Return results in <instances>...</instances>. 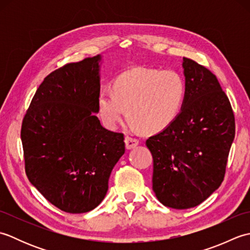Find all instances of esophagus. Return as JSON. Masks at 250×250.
I'll return each mask as SVG.
<instances>
[{"mask_svg": "<svg viewBox=\"0 0 250 250\" xmlns=\"http://www.w3.org/2000/svg\"><path fill=\"white\" fill-rule=\"evenodd\" d=\"M125 148L126 149H132V148H135L137 145H139V140L134 139L132 136H125Z\"/></svg>", "mask_w": 250, "mask_h": 250, "instance_id": "obj_1", "label": "esophagus"}]
</instances>
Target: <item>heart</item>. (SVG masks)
I'll return each mask as SVG.
<instances>
[{
	"mask_svg": "<svg viewBox=\"0 0 250 250\" xmlns=\"http://www.w3.org/2000/svg\"><path fill=\"white\" fill-rule=\"evenodd\" d=\"M114 91L102 90L98 98V111L109 129L125 115L144 133H157L171 125L182 111L186 83L173 70L132 67L116 78Z\"/></svg>",
	"mask_w": 250,
	"mask_h": 250,
	"instance_id": "1",
	"label": "heart"
}]
</instances>
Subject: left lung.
<instances>
[{"label":"left lung","mask_w":250,"mask_h":250,"mask_svg":"<svg viewBox=\"0 0 250 250\" xmlns=\"http://www.w3.org/2000/svg\"><path fill=\"white\" fill-rule=\"evenodd\" d=\"M186 98L167 129L146 141L153 158L152 190L163 205L187 209L219 188L235 135L234 114L218 79L184 58Z\"/></svg>","instance_id":"left-lung-1"}]
</instances>
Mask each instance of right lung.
<instances>
[{
    "instance_id": "right-lung-1",
    "label": "right lung",
    "mask_w": 250,
    "mask_h": 250,
    "mask_svg": "<svg viewBox=\"0 0 250 250\" xmlns=\"http://www.w3.org/2000/svg\"><path fill=\"white\" fill-rule=\"evenodd\" d=\"M100 55L50 73L36 90L21 125L25 174L52 205L70 214L95 208L125 153V137L94 113Z\"/></svg>"
}]
</instances>
